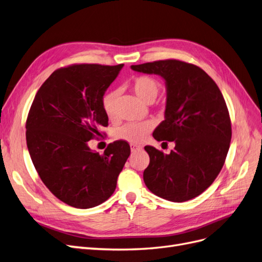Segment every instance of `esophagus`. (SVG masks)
<instances>
[{"label": "esophagus", "mask_w": 262, "mask_h": 262, "mask_svg": "<svg viewBox=\"0 0 262 262\" xmlns=\"http://www.w3.org/2000/svg\"><path fill=\"white\" fill-rule=\"evenodd\" d=\"M141 149H143V147L139 146V145H135V144H132V145H130V150H132V152H136V151H138V150H141Z\"/></svg>", "instance_id": "obj_1"}]
</instances>
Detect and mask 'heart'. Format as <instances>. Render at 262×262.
I'll return each mask as SVG.
<instances>
[{"label":"heart","instance_id":"1","mask_svg":"<svg viewBox=\"0 0 262 262\" xmlns=\"http://www.w3.org/2000/svg\"><path fill=\"white\" fill-rule=\"evenodd\" d=\"M130 86L138 98L146 103L154 102L160 91V83L150 76L136 77L132 80ZM117 99V90H108L102 96V108L108 118H114L116 115ZM152 127L154 123L151 121L126 123L116 130V135L129 143H140Z\"/></svg>","mask_w":262,"mask_h":262}]
</instances>
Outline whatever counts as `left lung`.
I'll use <instances>...</instances> for the list:
<instances>
[{
	"label": "left lung",
	"instance_id": "obj_1",
	"mask_svg": "<svg viewBox=\"0 0 262 262\" xmlns=\"http://www.w3.org/2000/svg\"><path fill=\"white\" fill-rule=\"evenodd\" d=\"M132 69L158 74L166 81L164 121L152 136L176 144L169 155L145 147L150 158L144 171L146 186L171 202L196 198L221 172L230 145V117L221 90L198 66L176 59L132 66Z\"/></svg>",
	"mask_w": 262,
	"mask_h": 262
}]
</instances>
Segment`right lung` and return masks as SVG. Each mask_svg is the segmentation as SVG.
Masks as SVG:
<instances>
[{
  "mask_svg": "<svg viewBox=\"0 0 262 262\" xmlns=\"http://www.w3.org/2000/svg\"><path fill=\"white\" fill-rule=\"evenodd\" d=\"M124 64H71L43 82L29 110L26 141L38 176L63 203L90 208L105 202L130 155L124 140L103 155L88 146L108 125L102 108L105 93Z\"/></svg>",
  "mask_w": 262,
  "mask_h": 262,
  "instance_id": "right-lung-1",
  "label": "right lung"
}]
</instances>
